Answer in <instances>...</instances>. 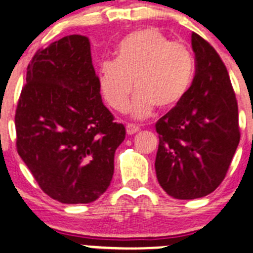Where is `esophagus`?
Listing matches in <instances>:
<instances>
[{"mask_svg":"<svg viewBox=\"0 0 253 253\" xmlns=\"http://www.w3.org/2000/svg\"><path fill=\"white\" fill-rule=\"evenodd\" d=\"M126 131L128 135H135L136 132L140 131V127L136 126V125H132V124H128L126 126Z\"/></svg>","mask_w":253,"mask_h":253,"instance_id":"obj_1","label":"esophagus"}]
</instances>
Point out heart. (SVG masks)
I'll return each mask as SVG.
<instances>
[{"mask_svg":"<svg viewBox=\"0 0 253 253\" xmlns=\"http://www.w3.org/2000/svg\"><path fill=\"white\" fill-rule=\"evenodd\" d=\"M116 54L117 59H107L98 67L99 90L113 110H125L133 84L137 90L128 111L135 118L147 117L156 104L163 110L176 106L190 87L192 54L156 29L127 35L118 42Z\"/></svg>","mask_w":253,"mask_h":253,"instance_id":"b5f03b06","label":"heart"}]
</instances>
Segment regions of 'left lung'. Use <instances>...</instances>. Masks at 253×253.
Segmentation results:
<instances>
[{
	"mask_svg": "<svg viewBox=\"0 0 253 253\" xmlns=\"http://www.w3.org/2000/svg\"><path fill=\"white\" fill-rule=\"evenodd\" d=\"M192 46L197 64L192 85L156 122V176L175 199H197L214 192L241 137L237 99L226 65L214 47L195 33Z\"/></svg>",
	"mask_w": 253,
	"mask_h": 253,
	"instance_id": "8db88e82",
	"label": "left lung"
}]
</instances>
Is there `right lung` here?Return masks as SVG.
I'll use <instances>...</instances> for the list:
<instances>
[{
    "label": "right lung",
    "instance_id": "right-lung-1",
    "mask_svg": "<svg viewBox=\"0 0 253 253\" xmlns=\"http://www.w3.org/2000/svg\"><path fill=\"white\" fill-rule=\"evenodd\" d=\"M102 102L88 38L39 49L15 115L16 147L39 186L65 204L98 199L110 186L126 136Z\"/></svg>",
    "mask_w": 253,
    "mask_h": 253
}]
</instances>
